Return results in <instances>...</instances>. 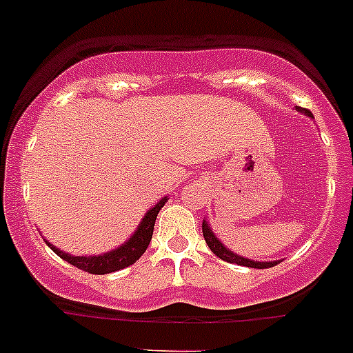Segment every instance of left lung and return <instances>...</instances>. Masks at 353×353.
I'll use <instances>...</instances> for the list:
<instances>
[{
    "mask_svg": "<svg viewBox=\"0 0 353 353\" xmlns=\"http://www.w3.org/2000/svg\"><path fill=\"white\" fill-rule=\"evenodd\" d=\"M301 111H302V113L307 114V117H313L310 109H301ZM201 228H203L205 242H207V244H208L210 251L214 252V254L217 258H221V260L228 261V263L244 265V267H252V269H269V267H274V265H277V261H252V260H248V258L236 256L235 252H232V251H230V249L224 248V245L221 244L219 240H217V236H215L214 233H212L210 228H208L207 221H203Z\"/></svg>",
    "mask_w": 353,
    "mask_h": 353,
    "instance_id": "1",
    "label": "left lung"
}]
</instances>
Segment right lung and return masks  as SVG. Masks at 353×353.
Here are the masks:
<instances>
[{
	"label": "right lung",
	"mask_w": 353,
	"mask_h": 353,
	"mask_svg": "<svg viewBox=\"0 0 353 353\" xmlns=\"http://www.w3.org/2000/svg\"><path fill=\"white\" fill-rule=\"evenodd\" d=\"M166 203V198L161 199L154 208H150L146 212V215L143 217L141 224L138 226L136 233L130 236V240H127L125 244L120 245L118 249L111 252H105V254H101V256H72V254H67V252L56 249L54 245L49 244V248L58 254L60 258H63L65 261H68L70 265L77 267V269L84 270L88 274H111L117 272V270L125 269L129 265L136 263V261L141 258L143 252L148 248L150 240H152V235H154V224L155 219H157V214L162 207Z\"/></svg>",
	"instance_id": "right-lung-1"
}]
</instances>
